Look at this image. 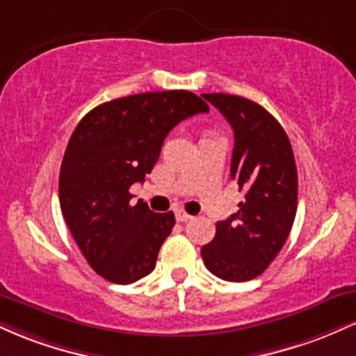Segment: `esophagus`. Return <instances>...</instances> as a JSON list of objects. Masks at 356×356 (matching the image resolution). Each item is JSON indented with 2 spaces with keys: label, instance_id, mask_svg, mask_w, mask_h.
Here are the masks:
<instances>
[{
  "label": "esophagus",
  "instance_id": "obj_1",
  "mask_svg": "<svg viewBox=\"0 0 356 356\" xmlns=\"http://www.w3.org/2000/svg\"><path fill=\"white\" fill-rule=\"evenodd\" d=\"M175 219L179 220V222H187V220H191L192 219V216L191 214H187V212H184V211H175Z\"/></svg>",
  "mask_w": 356,
  "mask_h": 356
}]
</instances>
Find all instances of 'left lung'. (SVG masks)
Masks as SVG:
<instances>
[{"label": "left lung", "instance_id": "1", "mask_svg": "<svg viewBox=\"0 0 356 356\" xmlns=\"http://www.w3.org/2000/svg\"><path fill=\"white\" fill-rule=\"evenodd\" d=\"M234 130L231 177L244 191L239 211L216 224L204 264L224 281L254 280L284 246L298 207V172L284 129L256 102L204 93Z\"/></svg>", "mask_w": 356, "mask_h": 356}]
</instances>
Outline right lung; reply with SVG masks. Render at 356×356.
Instances as JSON below:
<instances>
[{
	"mask_svg": "<svg viewBox=\"0 0 356 356\" xmlns=\"http://www.w3.org/2000/svg\"><path fill=\"white\" fill-rule=\"evenodd\" d=\"M206 112L209 105L187 90L137 93L90 110L73 130L60 167L61 214L90 266L110 283L154 271L174 212L134 204L129 189L154 169L167 134Z\"/></svg>",
	"mask_w": 356,
	"mask_h": 356,
	"instance_id": "1",
	"label": "right lung"
}]
</instances>
